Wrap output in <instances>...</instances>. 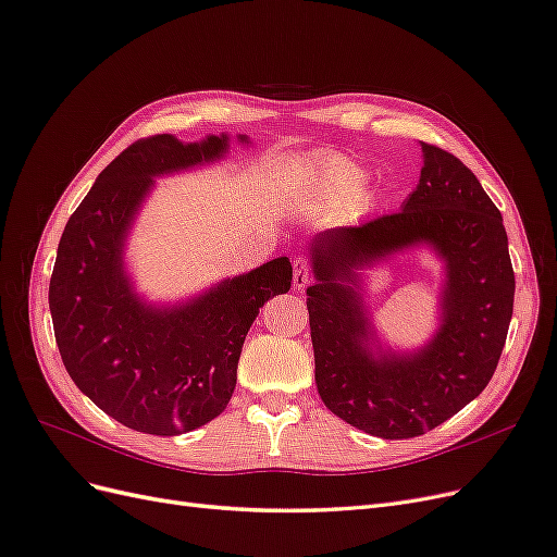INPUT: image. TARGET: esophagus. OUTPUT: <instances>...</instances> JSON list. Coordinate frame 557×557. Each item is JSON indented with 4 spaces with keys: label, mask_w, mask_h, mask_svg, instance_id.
I'll return each instance as SVG.
<instances>
[{
    "label": "esophagus",
    "mask_w": 557,
    "mask_h": 557,
    "mask_svg": "<svg viewBox=\"0 0 557 557\" xmlns=\"http://www.w3.org/2000/svg\"><path fill=\"white\" fill-rule=\"evenodd\" d=\"M311 281V272H309V262L305 258L293 260V288L295 290H305Z\"/></svg>",
    "instance_id": "esophagus-1"
}]
</instances>
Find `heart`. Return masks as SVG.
<instances>
[{
  "label": "heart",
  "mask_w": 557,
  "mask_h": 557,
  "mask_svg": "<svg viewBox=\"0 0 557 557\" xmlns=\"http://www.w3.org/2000/svg\"><path fill=\"white\" fill-rule=\"evenodd\" d=\"M364 178L367 174L362 166L342 156L320 160L311 172L313 193L320 201H327V205H342V201L356 197L362 190Z\"/></svg>",
  "instance_id": "1"
}]
</instances>
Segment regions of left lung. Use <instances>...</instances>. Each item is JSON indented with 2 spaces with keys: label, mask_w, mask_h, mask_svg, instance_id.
I'll return each instance as SVG.
<instances>
[{
  "label": "left lung",
  "mask_w": 557,
  "mask_h": 557,
  "mask_svg": "<svg viewBox=\"0 0 557 557\" xmlns=\"http://www.w3.org/2000/svg\"><path fill=\"white\" fill-rule=\"evenodd\" d=\"M420 181L401 211L334 227L313 242L307 290L315 385L325 407L381 440L425 434L493 379L513 313L516 278L502 213L479 178L444 148L423 144ZM428 243L447 264L443 323L416 354L372 349L360 265Z\"/></svg>",
  "instance_id": "8db88e82"
}]
</instances>
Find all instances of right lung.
Listing matches in <instances>:
<instances>
[{
    "instance_id": "add662e5",
    "label": "right lung",
    "mask_w": 557,
    "mask_h": 557,
    "mask_svg": "<svg viewBox=\"0 0 557 557\" xmlns=\"http://www.w3.org/2000/svg\"><path fill=\"white\" fill-rule=\"evenodd\" d=\"M239 141L248 144L246 134ZM227 148V134L134 141L97 176L58 246L48 305L66 372L99 409L144 434L174 436L221 416L252 320L269 297L290 290L288 258L178 307L146 305L132 288L125 242L153 178L221 160Z\"/></svg>"
}]
</instances>
